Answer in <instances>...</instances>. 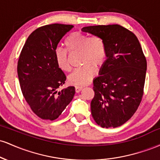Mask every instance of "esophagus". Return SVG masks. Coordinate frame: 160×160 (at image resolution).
Segmentation results:
<instances>
[{
	"label": "esophagus",
	"mask_w": 160,
	"mask_h": 160,
	"mask_svg": "<svg viewBox=\"0 0 160 160\" xmlns=\"http://www.w3.org/2000/svg\"><path fill=\"white\" fill-rule=\"evenodd\" d=\"M82 89V86H75V91L77 93H79Z\"/></svg>",
	"instance_id": "obj_1"
}]
</instances>
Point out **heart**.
Returning a JSON list of instances; mask_svg holds the SVG:
<instances>
[{"mask_svg": "<svg viewBox=\"0 0 160 160\" xmlns=\"http://www.w3.org/2000/svg\"><path fill=\"white\" fill-rule=\"evenodd\" d=\"M66 49L70 53L80 52V63L84 65L68 76L71 85L85 86L95 75V68H100L105 62L107 52L103 41L96 37L89 38L80 32L71 33L65 40ZM57 65L64 71H71L68 56L65 50L57 49L55 52Z\"/></svg>", "mask_w": 160, "mask_h": 160, "instance_id": "obj_1", "label": "heart"}]
</instances>
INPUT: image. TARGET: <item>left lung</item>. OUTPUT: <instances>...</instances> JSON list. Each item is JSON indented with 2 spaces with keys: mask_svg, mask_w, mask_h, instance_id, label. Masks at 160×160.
Listing matches in <instances>:
<instances>
[{
  "mask_svg": "<svg viewBox=\"0 0 160 160\" xmlns=\"http://www.w3.org/2000/svg\"><path fill=\"white\" fill-rule=\"evenodd\" d=\"M103 41L107 59L93 80L91 113L98 126H122L137 111L144 95L147 60L137 37L120 25L84 27Z\"/></svg>",
  "mask_w": 160,
  "mask_h": 160,
  "instance_id": "8db88e82",
  "label": "left lung"
}]
</instances>
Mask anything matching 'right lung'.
Returning a JSON list of instances; mask_svg holds the SVG:
<instances>
[{"label":"right lung","instance_id":"obj_1","mask_svg":"<svg viewBox=\"0 0 160 160\" xmlns=\"http://www.w3.org/2000/svg\"><path fill=\"white\" fill-rule=\"evenodd\" d=\"M73 27L56 23L38 28L28 38L20 53L17 73L21 90L32 111L43 120L58 118L75 94L74 86L56 91L66 77L55 58L57 45Z\"/></svg>","mask_w":160,"mask_h":160}]
</instances>
